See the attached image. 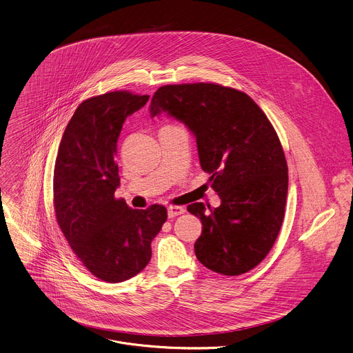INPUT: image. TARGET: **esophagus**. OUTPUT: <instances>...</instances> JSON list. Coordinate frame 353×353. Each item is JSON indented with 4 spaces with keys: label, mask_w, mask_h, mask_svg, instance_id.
Listing matches in <instances>:
<instances>
[{
    "label": "esophagus",
    "mask_w": 353,
    "mask_h": 353,
    "mask_svg": "<svg viewBox=\"0 0 353 353\" xmlns=\"http://www.w3.org/2000/svg\"><path fill=\"white\" fill-rule=\"evenodd\" d=\"M185 212V209L183 208V206H169L168 208V216H169V219H173V217H176V216H180V214H183Z\"/></svg>",
    "instance_id": "obj_1"
}]
</instances>
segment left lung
Segmentation results:
<instances>
[{"label": "left lung", "mask_w": 353, "mask_h": 353, "mask_svg": "<svg viewBox=\"0 0 353 353\" xmlns=\"http://www.w3.org/2000/svg\"><path fill=\"white\" fill-rule=\"evenodd\" d=\"M166 112L196 139L199 162L221 205L187 208L202 221L196 259L228 276L259 265L281 231L288 198V163L279 137L246 93L217 83L161 86L151 118Z\"/></svg>", "instance_id": "left-lung-1"}]
</instances>
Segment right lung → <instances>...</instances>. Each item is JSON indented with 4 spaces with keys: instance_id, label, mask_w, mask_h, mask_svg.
<instances>
[{
    "instance_id": "1",
    "label": "right lung",
    "mask_w": 353,
    "mask_h": 353,
    "mask_svg": "<svg viewBox=\"0 0 353 353\" xmlns=\"http://www.w3.org/2000/svg\"><path fill=\"white\" fill-rule=\"evenodd\" d=\"M148 99L126 90L86 99L70 119L56 157L57 224L83 267L108 283L130 279L145 268L151 242L168 219L165 206L130 209L114 196L119 187L114 157L122 125Z\"/></svg>"
}]
</instances>
